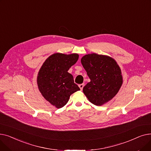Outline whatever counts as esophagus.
<instances>
[{
    "instance_id": "34e87169",
    "label": "esophagus",
    "mask_w": 151,
    "mask_h": 151,
    "mask_svg": "<svg viewBox=\"0 0 151 151\" xmlns=\"http://www.w3.org/2000/svg\"><path fill=\"white\" fill-rule=\"evenodd\" d=\"M84 84H80V85H79V87H80V88L81 91H82V90H83V87H84Z\"/></svg>"
}]
</instances>
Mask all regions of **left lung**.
Wrapping results in <instances>:
<instances>
[{"label": "left lung", "mask_w": 151, "mask_h": 151, "mask_svg": "<svg viewBox=\"0 0 151 151\" xmlns=\"http://www.w3.org/2000/svg\"><path fill=\"white\" fill-rule=\"evenodd\" d=\"M81 61L91 80L83 88L87 98L97 106L111 100L122 84L121 68L117 62L111 58L95 53L85 55Z\"/></svg>", "instance_id": "8db88e82"}]
</instances>
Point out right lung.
<instances>
[{"instance_id":"right-lung-1","label":"right lung","mask_w":151,"mask_h":151,"mask_svg":"<svg viewBox=\"0 0 151 151\" xmlns=\"http://www.w3.org/2000/svg\"><path fill=\"white\" fill-rule=\"evenodd\" d=\"M77 54H54L47 58L37 76L39 91L51 105L60 108L67 104L70 96L80 91L73 77L68 72L78 59Z\"/></svg>"}]
</instances>
